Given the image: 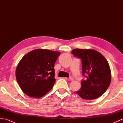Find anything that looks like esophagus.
I'll use <instances>...</instances> for the list:
<instances>
[{"label": "esophagus", "mask_w": 123, "mask_h": 123, "mask_svg": "<svg viewBox=\"0 0 123 123\" xmlns=\"http://www.w3.org/2000/svg\"><path fill=\"white\" fill-rule=\"evenodd\" d=\"M68 80H70V81H73V80H74V78H72V77H69V78H68Z\"/></svg>", "instance_id": "1"}]
</instances>
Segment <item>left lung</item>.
<instances>
[{
  "label": "left lung",
  "mask_w": 123,
  "mask_h": 123,
  "mask_svg": "<svg viewBox=\"0 0 123 123\" xmlns=\"http://www.w3.org/2000/svg\"><path fill=\"white\" fill-rule=\"evenodd\" d=\"M71 53L81 60L82 74L87 78L81 81V87L76 92L81 98L87 100L100 97L111 81V71L107 60L92 49H74Z\"/></svg>",
  "instance_id": "8db88e82"
}]
</instances>
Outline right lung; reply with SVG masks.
<instances>
[{"label":"right lung","mask_w":123,"mask_h":123,"mask_svg":"<svg viewBox=\"0 0 123 123\" xmlns=\"http://www.w3.org/2000/svg\"><path fill=\"white\" fill-rule=\"evenodd\" d=\"M60 52L36 49L23 57L16 70V78L23 92L40 98L50 91L55 82L54 63Z\"/></svg>","instance_id":"obj_1"}]
</instances>
